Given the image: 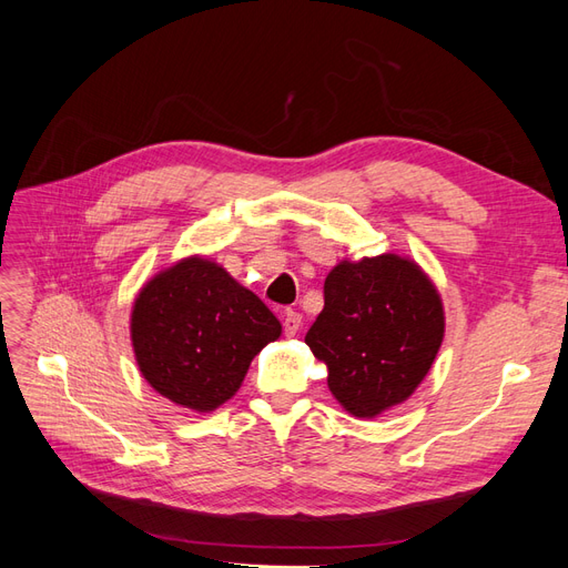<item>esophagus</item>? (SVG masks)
<instances>
[{
  "label": "esophagus",
  "mask_w": 568,
  "mask_h": 568,
  "mask_svg": "<svg viewBox=\"0 0 568 568\" xmlns=\"http://www.w3.org/2000/svg\"><path fill=\"white\" fill-rule=\"evenodd\" d=\"M282 326H284V334L286 336H296L298 329L303 326V315L296 313V311H286Z\"/></svg>",
  "instance_id": "esophagus-1"
}]
</instances>
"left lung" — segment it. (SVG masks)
Returning a JSON list of instances; mask_svg holds the SVG:
<instances>
[{
    "instance_id": "obj_1",
    "label": "left lung",
    "mask_w": 568,
    "mask_h": 568,
    "mask_svg": "<svg viewBox=\"0 0 568 568\" xmlns=\"http://www.w3.org/2000/svg\"><path fill=\"white\" fill-rule=\"evenodd\" d=\"M443 329L434 284L415 263L386 253L326 274L324 311L305 343L329 367L334 398L355 417H376L415 393Z\"/></svg>"
}]
</instances>
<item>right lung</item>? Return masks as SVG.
Returning <instances> with one entry per match:
<instances>
[{"instance_id":"obj_1","label":"right lung","mask_w":568,"mask_h":568,"mask_svg":"<svg viewBox=\"0 0 568 568\" xmlns=\"http://www.w3.org/2000/svg\"><path fill=\"white\" fill-rule=\"evenodd\" d=\"M130 329L144 379L175 405L211 412L239 390L282 324L220 265L186 257L140 291Z\"/></svg>"}]
</instances>
